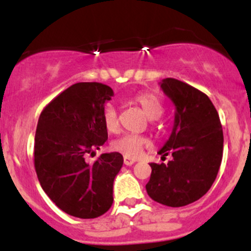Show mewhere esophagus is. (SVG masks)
I'll return each mask as SVG.
<instances>
[{
  "label": "esophagus",
  "instance_id": "34e87169",
  "mask_svg": "<svg viewBox=\"0 0 251 251\" xmlns=\"http://www.w3.org/2000/svg\"><path fill=\"white\" fill-rule=\"evenodd\" d=\"M124 163H125V165H132V164L136 163V159L127 155H124Z\"/></svg>",
  "mask_w": 251,
  "mask_h": 251
}]
</instances>
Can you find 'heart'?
Wrapping results in <instances>:
<instances>
[{"label":"heart","mask_w":251,"mask_h":251,"mask_svg":"<svg viewBox=\"0 0 251 251\" xmlns=\"http://www.w3.org/2000/svg\"><path fill=\"white\" fill-rule=\"evenodd\" d=\"M133 100L143 109L149 119L160 118L164 113V103L161 98L154 92H142L133 97ZM103 124L108 132H115L119 128V119L116 109L111 104L105 105L103 109ZM149 144V140L146 136L125 133L111 142V149L124 155L136 158L142 153L143 148Z\"/></svg>","instance_id":"b5f03b06"}]
</instances>
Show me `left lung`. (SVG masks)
Listing matches in <instances>:
<instances>
[{
    "label": "left lung",
    "instance_id": "1",
    "mask_svg": "<svg viewBox=\"0 0 251 251\" xmlns=\"http://www.w3.org/2000/svg\"><path fill=\"white\" fill-rule=\"evenodd\" d=\"M161 90L176 107L170 138L159 151L168 164L151 163L146 184L148 196L166 206H184L210 189L219 173L224 151V132L219 113L210 98L193 86L168 77Z\"/></svg>",
    "mask_w": 251,
    "mask_h": 251
}]
</instances>
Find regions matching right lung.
Segmentation results:
<instances>
[{
    "label": "right lung",
    "mask_w": 251,
    "mask_h": 251,
    "mask_svg": "<svg viewBox=\"0 0 251 251\" xmlns=\"http://www.w3.org/2000/svg\"><path fill=\"white\" fill-rule=\"evenodd\" d=\"M113 95L104 83H74L48 103L37 123L34 165L40 184L60 210L78 219L105 214L114 201L123 155L114 151L86 160L108 140L102 114Z\"/></svg>",
    "instance_id": "obj_1"
}]
</instances>
